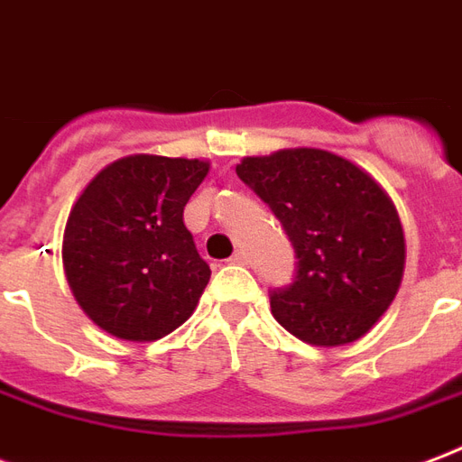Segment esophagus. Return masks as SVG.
<instances>
[{"mask_svg":"<svg viewBox=\"0 0 462 462\" xmlns=\"http://www.w3.org/2000/svg\"><path fill=\"white\" fill-rule=\"evenodd\" d=\"M230 262L232 263H242V266H246V263H249V256H246L245 252H235Z\"/></svg>","mask_w":462,"mask_h":462,"instance_id":"1","label":"esophagus"}]
</instances>
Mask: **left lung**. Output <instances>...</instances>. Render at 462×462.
Masks as SVG:
<instances>
[{
	"label": "left lung",
	"instance_id": "8db88e82",
	"mask_svg": "<svg viewBox=\"0 0 462 462\" xmlns=\"http://www.w3.org/2000/svg\"><path fill=\"white\" fill-rule=\"evenodd\" d=\"M237 176L281 220L295 278L271 291V312L312 346L361 339L395 300L404 232L393 200L339 154L295 147L245 157Z\"/></svg>",
	"mask_w": 462,
	"mask_h": 462
}]
</instances>
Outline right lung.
<instances>
[{"label": "right lung", "mask_w": 462, "mask_h": 462, "mask_svg": "<svg viewBox=\"0 0 462 462\" xmlns=\"http://www.w3.org/2000/svg\"><path fill=\"white\" fill-rule=\"evenodd\" d=\"M210 164L130 154L101 169L69 210L62 239L67 283L101 329L154 341L184 325L210 278L184 206Z\"/></svg>", "instance_id": "right-lung-1"}]
</instances>
